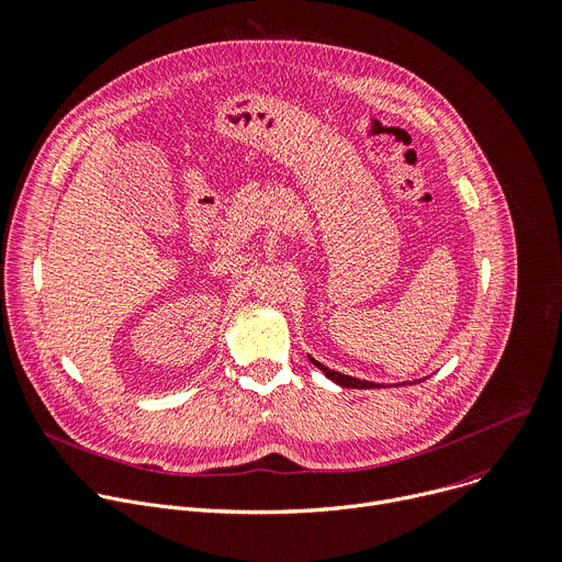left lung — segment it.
Instances as JSON below:
<instances>
[{"label":"left lung","instance_id":"obj_1","mask_svg":"<svg viewBox=\"0 0 562 562\" xmlns=\"http://www.w3.org/2000/svg\"><path fill=\"white\" fill-rule=\"evenodd\" d=\"M310 361L325 372V378L331 380L334 384H339L344 389H380V384L375 382H366V380H357V378H350V375H344V372H336V370H329L327 366H323L321 361H316L314 357H310ZM402 384H411V382H402Z\"/></svg>","mask_w":562,"mask_h":562}]
</instances>
